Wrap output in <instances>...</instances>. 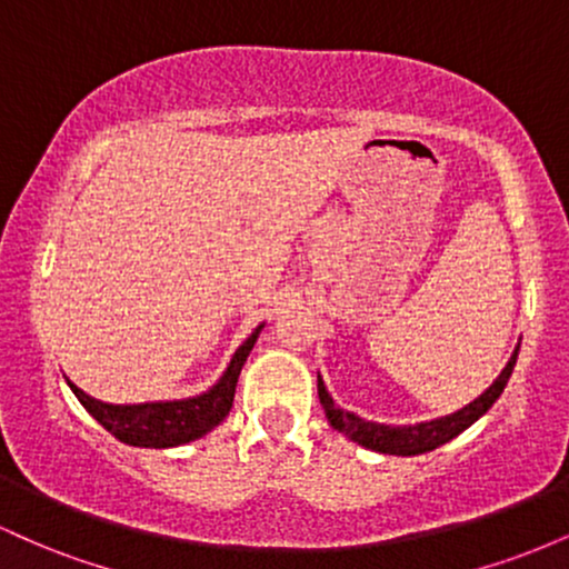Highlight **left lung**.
Listing matches in <instances>:
<instances>
[{
    "instance_id": "obj_1",
    "label": "left lung",
    "mask_w": 569,
    "mask_h": 569,
    "mask_svg": "<svg viewBox=\"0 0 569 569\" xmlns=\"http://www.w3.org/2000/svg\"><path fill=\"white\" fill-rule=\"evenodd\" d=\"M516 356H519V348L513 350L511 361L506 363V369L500 371V377L495 380L489 388L481 393L476 401L462 407L455 415L439 417V420H430V422H417V426H401V428H390V426H380V422H367L361 420L358 415L352 411L339 409L335 401H331L329 390L323 388V380L318 377V398H321V407L329 417V422L335 426L339 433H345L348 439L358 441L361 447L375 449V452L382 455H401V457H411V455H422L430 452V449L441 447V443L452 441L455 436H460L462 430L471 428L476 420H479L485 411L498 401L502 388H506L508 377H511Z\"/></svg>"
}]
</instances>
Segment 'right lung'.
<instances>
[{
    "label": "right lung",
    "instance_id": "obj_1",
    "mask_svg": "<svg viewBox=\"0 0 569 569\" xmlns=\"http://www.w3.org/2000/svg\"><path fill=\"white\" fill-rule=\"evenodd\" d=\"M262 329V326H259ZM259 329L240 345L238 352L232 356L230 367L224 377L213 385L208 393L198 398H187V401H166V403H133V407H112V403H101L96 398L84 396L77 385L69 388L80 398V403L90 415L101 422L114 439L130 443V447H179V443L194 441L206 436L208 430L217 428L227 415H230L234 401V385H238L240 369H243L248 352L257 342Z\"/></svg>",
    "mask_w": 569,
    "mask_h": 569
}]
</instances>
